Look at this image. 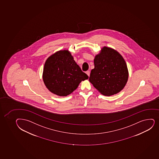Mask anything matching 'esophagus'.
Segmentation results:
<instances>
[{"label":"esophagus","mask_w":159,"mask_h":159,"mask_svg":"<svg viewBox=\"0 0 159 159\" xmlns=\"http://www.w3.org/2000/svg\"><path fill=\"white\" fill-rule=\"evenodd\" d=\"M86 74H87V75H88L89 77L90 76V71L89 70H88L86 71Z\"/></svg>","instance_id":"esophagus-1"}]
</instances>
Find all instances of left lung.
<instances>
[{
	"mask_svg": "<svg viewBox=\"0 0 159 159\" xmlns=\"http://www.w3.org/2000/svg\"><path fill=\"white\" fill-rule=\"evenodd\" d=\"M94 68L89 81L102 94L111 96L120 92L126 85L128 71L123 57L114 49L104 47L94 60Z\"/></svg>",
	"mask_w": 159,
	"mask_h": 159,
	"instance_id": "8db88e82",
	"label": "left lung"
}]
</instances>
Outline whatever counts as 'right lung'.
Here are the masks:
<instances>
[{"label": "right lung", "instance_id": "obj_1", "mask_svg": "<svg viewBox=\"0 0 159 159\" xmlns=\"http://www.w3.org/2000/svg\"><path fill=\"white\" fill-rule=\"evenodd\" d=\"M88 78L68 51L56 52L48 58L45 63L43 79L47 88L56 95H69L82 81Z\"/></svg>", "mask_w": 159, "mask_h": 159}]
</instances>
